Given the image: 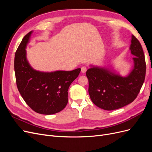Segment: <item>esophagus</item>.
Segmentation results:
<instances>
[{
  "label": "esophagus",
  "instance_id": "34e87169",
  "mask_svg": "<svg viewBox=\"0 0 152 152\" xmlns=\"http://www.w3.org/2000/svg\"><path fill=\"white\" fill-rule=\"evenodd\" d=\"M87 71V68L86 66H82L81 68V72L82 73H85Z\"/></svg>",
  "mask_w": 152,
  "mask_h": 152
}]
</instances>
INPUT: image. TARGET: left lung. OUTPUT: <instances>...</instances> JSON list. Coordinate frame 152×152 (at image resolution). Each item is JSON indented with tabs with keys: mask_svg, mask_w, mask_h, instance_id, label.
<instances>
[{
	"mask_svg": "<svg viewBox=\"0 0 152 152\" xmlns=\"http://www.w3.org/2000/svg\"><path fill=\"white\" fill-rule=\"evenodd\" d=\"M129 49L134 57L129 73L122 76L112 68L90 65L86 72L92 102L105 110H113L132 103L145 81L146 63L139 40L132 35Z\"/></svg>",
	"mask_w": 152,
	"mask_h": 152,
	"instance_id": "left-lung-1",
	"label": "left lung"
}]
</instances>
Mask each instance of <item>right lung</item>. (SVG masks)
I'll list each match as a JSON object with an SVG mask.
<instances>
[{
  "label": "right lung",
  "mask_w": 152,
  "mask_h": 152,
  "mask_svg": "<svg viewBox=\"0 0 152 152\" xmlns=\"http://www.w3.org/2000/svg\"><path fill=\"white\" fill-rule=\"evenodd\" d=\"M33 31L22 39L15 53V72L18 91L26 103L37 113L59 112L68 103V88L81 69L46 72L36 70L26 58V48Z\"/></svg>",
  "instance_id": "add662e5"
}]
</instances>
